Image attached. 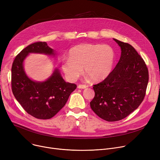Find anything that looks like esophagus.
Returning <instances> with one entry per match:
<instances>
[{"label":"esophagus","mask_w":160,"mask_h":160,"mask_svg":"<svg viewBox=\"0 0 160 160\" xmlns=\"http://www.w3.org/2000/svg\"><path fill=\"white\" fill-rule=\"evenodd\" d=\"M86 88H87V86L84 85V84H80L78 86V89H85Z\"/></svg>","instance_id":"1"}]
</instances>
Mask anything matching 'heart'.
Masks as SVG:
<instances>
[{"instance_id":"heart-1","label":"heart","mask_w":160,"mask_h":160,"mask_svg":"<svg viewBox=\"0 0 160 160\" xmlns=\"http://www.w3.org/2000/svg\"><path fill=\"white\" fill-rule=\"evenodd\" d=\"M115 58L109 45L81 44L72 48L69 58H64L62 69L69 81L75 82L83 72L94 82L106 78L112 71Z\"/></svg>"}]
</instances>
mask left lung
<instances>
[{"instance_id":"8db88e82","label":"left lung","mask_w":160,"mask_h":160,"mask_svg":"<svg viewBox=\"0 0 160 160\" xmlns=\"http://www.w3.org/2000/svg\"><path fill=\"white\" fill-rule=\"evenodd\" d=\"M121 48L120 60L101 82L93 85L95 97L90 106L100 118L120 121L139 106L148 82V71L143 59L131 45L113 39Z\"/></svg>"}]
</instances>
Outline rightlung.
Instances as JSON below:
<instances>
[{
    "mask_svg": "<svg viewBox=\"0 0 160 160\" xmlns=\"http://www.w3.org/2000/svg\"><path fill=\"white\" fill-rule=\"evenodd\" d=\"M29 53L54 55L53 49L46 42H36L22 50L12 64L13 94L28 114L39 119H49L65 105L71 93L77 86L74 83L66 82L57 69L45 82H34L30 79L23 69V61Z\"/></svg>",
    "mask_w": 160,
    "mask_h": 160,
    "instance_id": "obj_1",
    "label": "right lung"
}]
</instances>
